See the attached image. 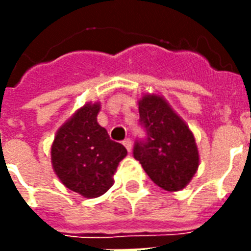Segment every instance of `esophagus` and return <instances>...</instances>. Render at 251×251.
<instances>
[{
    "instance_id": "34e87169",
    "label": "esophagus",
    "mask_w": 251,
    "mask_h": 251,
    "mask_svg": "<svg viewBox=\"0 0 251 251\" xmlns=\"http://www.w3.org/2000/svg\"><path fill=\"white\" fill-rule=\"evenodd\" d=\"M122 143H124V146H125L126 150H127V152H131V149H133V143H131V141H130V139H125Z\"/></svg>"
}]
</instances>
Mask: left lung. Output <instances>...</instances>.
<instances>
[{
	"instance_id": "1",
	"label": "left lung",
	"mask_w": 251,
	"mask_h": 251,
	"mask_svg": "<svg viewBox=\"0 0 251 251\" xmlns=\"http://www.w3.org/2000/svg\"><path fill=\"white\" fill-rule=\"evenodd\" d=\"M138 109L149 138L135 145L134 157L157 186L182 190L201 163L194 134L163 95L143 94Z\"/></svg>"
}]
</instances>
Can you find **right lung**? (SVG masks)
<instances>
[{"label":"right lung","instance_id":"1","mask_svg":"<svg viewBox=\"0 0 251 251\" xmlns=\"http://www.w3.org/2000/svg\"><path fill=\"white\" fill-rule=\"evenodd\" d=\"M100 101L86 102L57 130L50 161L58 179L84 198H98L113 186L120 161L127 155L99 125Z\"/></svg>","mask_w":251,"mask_h":251}]
</instances>
